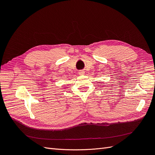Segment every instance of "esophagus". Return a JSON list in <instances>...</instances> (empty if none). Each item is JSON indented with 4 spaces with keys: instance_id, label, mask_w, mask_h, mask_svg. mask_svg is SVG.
Returning a JSON list of instances; mask_svg holds the SVG:
<instances>
[{
    "instance_id": "obj_1",
    "label": "esophagus",
    "mask_w": 155,
    "mask_h": 155,
    "mask_svg": "<svg viewBox=\"0 0 155 155\" xmlns=\"http://www.w3.org/2000/svg\"><path fill=\"white\" fill-rule=\"evenodd\" d=\"M78 74H79V76H83V75L85 74V72H84V71H79L78 72Z\"/></svg>"
}]
</instances>
